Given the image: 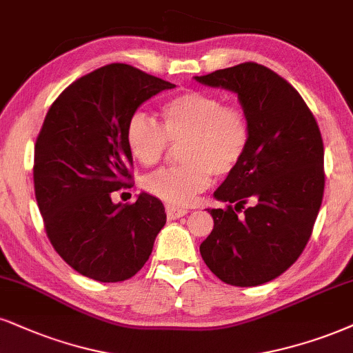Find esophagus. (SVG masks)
<instances>
[{
	"label": "esophagus",
	"mask_w": 353,
	"mask_h": 353,
	"mask_svg": "<svg viewBox=\"0 0 353 353\" xmlns=\"http://www.w3.org/2000/svg\"><path fill=\"white\" fill-rule=\"evenodd\" d=\"M165 211H167L168 219H178V217L186 214L185 208H176V206H172V204H167V206H165Z\"/></svg>",
	"instance_id": "obj_1"
}]
</instances>
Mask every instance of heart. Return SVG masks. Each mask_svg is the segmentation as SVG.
<instances>
[{
  "label": "heart",
  "instance_id": "b5f03b06",
  "mask_svg": "<svg viewBox=\"0 0 353 353\" xmlns=\"http://www.w3.org/2000/svg\"><path fill=\"white\" fill-rule=\"evenodd\" d=\"M163 128L136 112L125 128L130 155L143 167L159 163L170 141L183 142L178 167L150 173L143 186L154 196L188 206L208 190L212 175H228L242 162L250 143L245 111L208 91L190 90L167 99L160 108Z\"/></svg>",
  "mask_w": 353,
  "mask_h": 353
}]
</instances>
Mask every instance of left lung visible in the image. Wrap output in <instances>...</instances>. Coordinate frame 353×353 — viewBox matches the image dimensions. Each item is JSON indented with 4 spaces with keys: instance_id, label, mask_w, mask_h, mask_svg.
Listing matches in <instances>:
<instances>
[{
    "instance_id": "1",
    "label": "left lung",
    "mask_w": 353,
    "mask_h": 353,
    "mask_svg": "<svg viewBox=\"0 0 353 353\" xmlns=\"http://www.w3.org/2000/svg\"><path fill=\"white\" fill-rule=\"evenodd\" d=\"M194 80L234 91L250 123L249 149L214 191L229 204L208 210L214 228L199 252L221 281L263 285L296 262L314 228L324 194L319 125L301 94L263 65L245 62Z\"/></svg>"
}]
</instances>
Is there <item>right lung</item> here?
I'll use <instances>...</instances> for the list:
<instances>
[{
	"label": "right lung",
	"mask_w": 353,
	"mask_h": 353,
	"mask_svg": "<svg viewBox=\"0 0 353 353\" xmlns=\"http://www.w3.org/2000/svg\"><path fill=\"white\" fill-rule=\"evenodd\" d=\"M173 83L125 63L78 78L55 99L34 147V190L47 237L73 270L101 283L134 276L167 223L159 198L112 203L129 186L125 128L143 101Z\"/></svg>",
	"instance_id": "add662e5"
}]
</instances>
